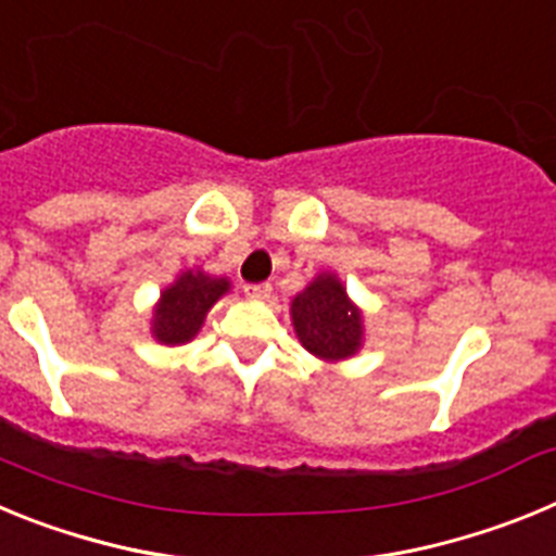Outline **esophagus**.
I'll use <instances>...</instances> for the list:
<instances>
[{"mask_svg":"<svg viewBox=\"0 0 556 556\" xmlns=\"http://www.w3.org/2000/svg\"><path fill=\"white\" fill-rule=\"evenodd\" d=\"M269 292H273L269 283H248L244 287V294H248L250 301H264V298H269Z\"/></svg>","mask_w":556,"mask_h":556,"instance_id":"34e87169","label":"esophagus"}]
</instances>
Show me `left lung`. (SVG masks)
I'll return each mask as SVG.
<instances>
[{"label":"left lung","instance_id":"obj_1","mask_svg":"<svg viewBox=\"0 0 556 556\" xmlns=\"http://www.w3.org/2000/svg\"><path fill=\"white\" fill-rule=\"evenodd\" d=\"M289 317L301 345L320 362H345L365 345V314L337 273H320L294 294Z\"/></svg>","mask_w":556,"mask_h":556}]
</instances>
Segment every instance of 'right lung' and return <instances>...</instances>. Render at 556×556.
I'll return each mask as SVG.
<instances>
[{
	"instance_id": "obj_1",
	"label": "right lung",
	"mask_w": 556,
	"mask_h": 556,
	"mask_svg": "<svg viewBox=\"0 0 556 556\" xmlns=\"http://www.w3.org/2000/svg\"><path fill=\"white\" fill-rule=\"evenodd\" d=\"M230 292L228 278L203 269H184L152 306L150 333L161 345H186L198 337L214 303Z\"/></svg>"
}]
</instances>
